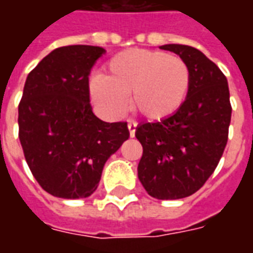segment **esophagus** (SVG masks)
Returning <instances> with one entry per match:
<instances>
[{
  "label": "esophagus",
  "instance_id": "34e87169",
  "mask_svg": "<svg viewBox=\"0 0 253 253\" xmlns=\"http://www.w3.org/2000/svg\"><path fill=\"white\" fill-rule=\"evenodd\" d=\"M128 131H130V137H134L135 135V131H137V125L134 123V122H128Z\"/></svg>",
  "mask_w": 253,
  "mask_h": 253
}]
</instances>
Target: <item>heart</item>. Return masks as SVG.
<instances>
[{
	"instance_id": "1",
	"label": "heart",
	"mask_w": 253,
	"mask_h": 253,
	"mask_svg": "<svg viewBox=\"0 0 253 253\" xmlns=\"http://www.w3.org/2000/svg\"><path fill=\"white\" fill-rule=\"evenodd\" d=\"M190 67L180 57L154 50L119 52L105 66L104 77L92 78V99L104 114L121 116L131 96L134 110L150 121L173 115L190 90Z\"/></svg>"
}]
</instances>
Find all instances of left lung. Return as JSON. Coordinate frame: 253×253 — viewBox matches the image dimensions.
Segmentation results:
<instances>
[{
  "label": "left lung",
  "instance_id": "8db88e82",
  "mask_svg": "<svg viewBox=\"0 0 253 253\" xmlns=\"http://www.w3.org/2000/svg\"><path fill=\"white\" fill-rule=\"evenodd\" d=\"M161 48L188 65L190 90L173 115L137 127L143 149L138 177L156 199H181L199 190L217 168L228 142L232 105L228 80L203 52L184 44Z\"/></svg>",
  "mask_w": 253,
  "mask_h": 253
}]
</instances>
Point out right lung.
<instances>
[{
    "mask_svg": "<svg viewBox=\"0 0 253 253\" xmlns=\"http://www.w3.org/2000/svg\"><path fill=\"white\" fill-rule=\"evenodd\" d=\"M104 48H55L31 70L19 104V138L41 187L63 199L92 195L111 154L128 139L126 122L94 115L89 73Z\"/></svg>",
    "mask_w": 253,
    "mask_h": 253,
    "instance_id": "right-lung-1",
    "label": "right lung"
}]
</instances>
